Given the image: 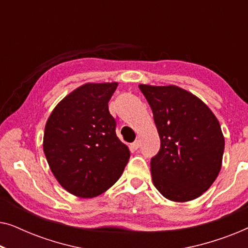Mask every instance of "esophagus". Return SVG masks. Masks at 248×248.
Returning a JSON list of instances; mask_svg holds the SVG:
<instances>
[{"label":"esophagus","mask_w":248,"mask_h":248,"mask_svg":"<svg viewBox=\"0 0 248 248\" xmlns=\"http://www.w3.org/2000/svg\"><path fill=\"white\" fill-rule=\"evenodd\" d=\"M131 147H132V149H134V150H137V149H139V147H140V141L139 140L134 141L133 143L131 144Z\"/></svg>","instance_id":"obj_1"}]
</instances>
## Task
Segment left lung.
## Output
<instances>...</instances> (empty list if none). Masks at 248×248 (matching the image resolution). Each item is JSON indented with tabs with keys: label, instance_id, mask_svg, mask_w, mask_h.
I'll use <instances>...</instances> for the list:
<instances>
[{
	"label": "left lung",
	"instance_id": "obj_1",
	"mask_svg": "<svg viewBox=\"0 0 248 248\" xmlns=\"http://www.w3.org/2000/svg\"><path fill=\"white\" fill-rule=\"evenodd\" d=\"M139 88L150 105L160 138V150L150 162L154 185L174 202L199 198L221 169L225 138L218 118L199 97L183 88Z\"/></svg>",
	"mask_w": 248,
	"mask_h": 248
}]
</instances>
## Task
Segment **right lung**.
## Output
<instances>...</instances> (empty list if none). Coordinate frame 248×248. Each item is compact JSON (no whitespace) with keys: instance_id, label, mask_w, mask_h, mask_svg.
<instances>
[{"instance_id":"1","label":"right lung","mask_w":248,"mask_h":248,"mask_svg":"<svg viewBox=\"0 0 248 248\" xmlns=\"http://www.w3.org/2000/svg\"><path fill=\"white\" fill-rule=\"evenodd\" d=\"M117 82L84 83L63 98L45 125L43 148L60 185L78 198L107 191L123 174L130 150L117 138L108 101Z\"/></svg>"}]
</instances>
